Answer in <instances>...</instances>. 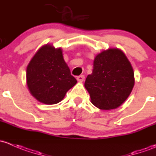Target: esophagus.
<instances>
[{
  "instance_id": "obj_1",
  "label": "esophagus",
  "mask_w": 156,
  "mask_h": 156,
  "mask_svg": "<svg viewBox=\"0 0 156 156\" xmlns=\"http://www.w3.org/2000/svg\"><path fill=\"white\" fill-rule=\"evenodd\" d=\"M76 80H77L79 82H83V81H84V80H85V76H84V75H80V76H77V78H76Z\"/></svg>"
}]
</instances>
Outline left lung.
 I'll list each match as a JSON object with an SVG mask.
<instances>
[{"label":"left lung","mask_w":156,"mask_h":156,"mask_svg":"<svg viewBox=\"0 0 156 156\" xmlns=\"http://www.w3.org/2000/svg\"><path fill=\"white\" fill-rule=\"evenodd\" d=\"M134 85L131 63L118 49H110L98 55L92 73L85 82L91 103L101 110L119 107L131 94Z\"/></svg>","instance_id":"obj_1"}]
</instances>
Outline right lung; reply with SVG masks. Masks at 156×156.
<instances>
[{"instance_id":"obj_1","label":"right lung","mask_w":156,"mask_h":156,"mask_svg":"<svg viewBox=\"0 0 156 156\" xmlns=\"http://www.w3.org/2000/svg\"><path fill=\"white\" fill-rule=\"evenodd\" d=\"M26 79L30 94L46 104L60 102L77 82L70 74L62 49L51 45L41 47L32 58Z\"/></svg>"}]
</instances>
